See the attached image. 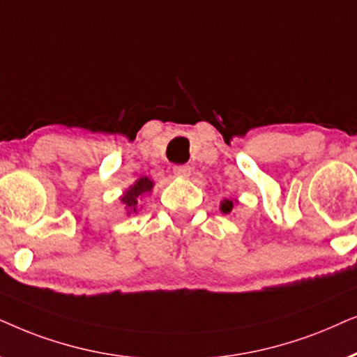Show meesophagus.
Here are the masks:
<instances>
[{
    "label": "esophagus",
    "mask_w": 357,
    "mask_h": 357,
    "mask_svg": "<svg viewBox=\"0 0 357 357\" xmlns=\"http://www.w3.org/2000/svg\"><path fill=\"white\" fill-rule=\"evenodd\" d=\"M173 173H174V176H178V178L186 179V178H189V174H191V166L178 165L173 168Z\"/></svg>",
    "instance_id": "1"
}]
</instances>
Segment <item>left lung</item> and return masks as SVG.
Returning <instances> with one entry per match:
<instances>
[{"instance_id": "obj_1", "label": "left lung", "mask_w": 357, "mask_h": 357, "mask_svg": "<svg viewBox=\"0 0 357 357\" xmlns=\"http://www.w3.org/2000/svg\"><path fill=\"white\" fill-rule=\"evenodd\" d=\"M236 201H230V199H223L220 202V212L222 213H230L231 208H234V204Z\"/></svg>"}]
</instances>
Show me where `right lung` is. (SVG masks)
I'll list each match as a JSON object with an SVG mask.
<instances>
[{"label": "right lung", "instance_id": "add662e5", "mask_svg": "<svg viewBox=\"0 0 357 357\" xmlns=\"http://www.w3.org/2000/svg\"><path fill=\"white\" fill-rule=\"evenodd\" d=\"M153 186H155L153 179H150L149 176H142V178L137 179L134 184H130V186L122 192V196L119 199H121L127 217L134 215V213H139L142 207V201L149 196Z\"/></svg>", "mask_w": 357, "mask_h": 357}]
</instances>
